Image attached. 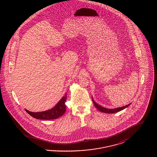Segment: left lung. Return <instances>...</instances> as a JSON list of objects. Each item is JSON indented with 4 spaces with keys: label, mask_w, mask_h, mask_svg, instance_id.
<instances>
[{
    "label": "left lung",
    "mask_w": 157,
    "mask_h": 157,
    "mask_svg": "<svg viewBox=\"0 0 157 157\" xmlns=\"http://www.w3.org/2000/svg\"><path fill=\"white\" fill-rule=\"evenodd\" d=\"M92 99L93 101V103L94 105L95 106V107L97 108L98 109L102 112H104V113H113L115 112H119L121 111L124 109H125L127 107H128L131 104V103H130L129 104L125 106H122V107H119V108H112V109H109V108H106L103 107L99 105L98 104L97 102H95V101L94 100V98L92 97Z\"/></svg>",
    "instance_id": "8db88e82"
}]
</instances>
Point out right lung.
Here are the masks:
<instances>
[{
    "mask_svg": "<svg viewBox=\"0 0 157 157\" xmlns=\"http://www.w3.org/2000/svg\"><path fill=\"white\" fill-rule=\"evenodd\" d=\"M67 93L60 99L53 108L51 109L43 111V112H33L29 111L25 109V111L28 112L32 117L42 120H55L62 116L66 111L65 102L67 99Z\"/></svg>",
    "mask_w": 157,
    "mask_h": 157,
    "instance_id": "1",
    "label": "right lung"
}]
</instances>
